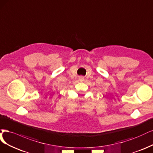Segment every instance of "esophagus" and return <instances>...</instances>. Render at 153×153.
I'll return each mask as SVG.
<instances>
[{"instance_id":"obj_1","label":"esophagus","mask_w":153,"mask_h":153,"mask_svg":"<svg viewBox=\"0 0 153 153\" xmlns=\"http://www.w3.org/2000/svg\"><path fill=\"white\" fill-rule=\"evenodd\" d=\"M80 81H83V78L81 77V78H80Z\"/></svg>"}]
</instances>
